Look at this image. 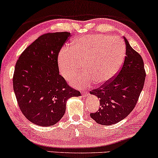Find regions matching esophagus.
Returning <instances> with one entry per match:
<instances>
[{"label":"esophagus","mask_w":158,"mask_h":158,"mask_svg":"<svg viewBox=\"0 0 158 158\" xmlns=\"http://www.w3.org/2000/svg\"><path fill=\"white\" fill-rule=\"evenodd\" d=\"M89 93H88V92L86 91V92H83V93H82V95L83 96H84V97H85V96H88L89 95Z\"/></svg>","instance_id":"1"}]
</instances>
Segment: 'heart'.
<instances>
[{
    "instance_id": "1",
    "label": "heart",
    "mask_w": 158,
    "mask_h": 158,
    "mask_svg": "<svg viewBox=\"0 0 158 158\" xmlns=\"http://www.w3.org/2000/svg\"><path fill=\"white\" fill-rule=\"evenodd\" d=\"M126 56V46L121 39L104 35H88L73 43L71 49L62 48L57 57L60 75L69 81L82 70L84 63L87 74L72 81L79 89L96 82L104 84L113 79L121 68Z\"/></svg>"
}]
</instances>
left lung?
Segmentation results:
<instances>
[{
  "label": "left lung",
  "mask_w": 158,
  "mask_h": 158,
  "mask_svg": "<svg viewBox=\"0 0 158 158\" xmlns=\"http://www.w3.org/2000/svg\"><path fill=\"white\" fill-rule=\"evenodd\" d=\"M126 44V57L121 69L115 77L90 92L100 99V108L90 114L97 123L110 126L121 121L136 106L144 87L146 73L142 56Z\"/></svg>",
  "instance_id": "left-lung-1"
}]
</instances>
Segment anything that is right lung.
I'll use <instances>...</instances> for the list:
<instances>
[{
    "label": "right lung",
    "mask_w": 158,
    "mask_h": 158,
    "mask_svg": "<svg viewBox=\"0 0 158 158\" xmlns=\"http://www.w3.org/2000/svg\"><path fill=\"white\" fill-rule=\"evenodd\" d=\"M70 32L46 33L30 45L16 61L13 87L22 114L32 123L50 126L61 119L67 99L81 93L59 75L57 57Z\"/></svg>",
    "instance_id": "right-lung-1"
}]
</instances>
